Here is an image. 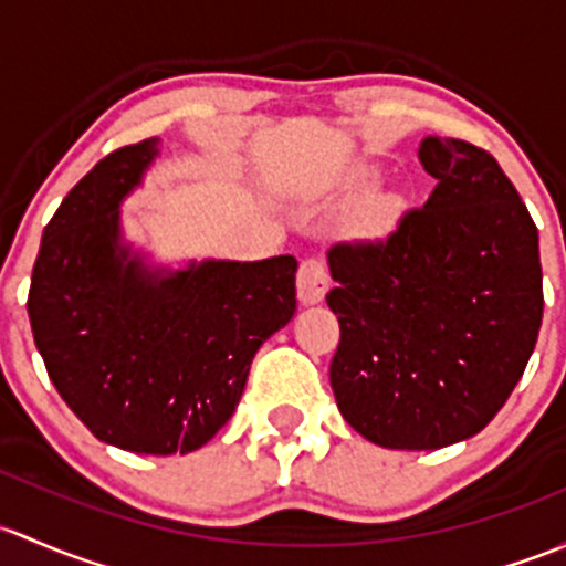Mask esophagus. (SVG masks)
Returning <instances> with one entry per match:
<instances>
[{
	"label": "esophagus",
	"mask_w": 566,
	"mask_h": 566,
	"mask_svg": "<svg viewBox=\"0 0 566 566\" xmlns=\"http://www.w3.org/2000/svg\"><path fill=\"white\" fill-rule=\"evenodd\" d=\"M329 291V272L322 259H305L296 272V296L302 305H318Z\"/></svg>",
	"instance_id": "esophagus-1"
}]
</instances>
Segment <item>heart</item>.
<instances>
[{"label":"heart","mask_w":566,"mask_h":566,"mask_svg":"<svg viewBox=\"0 0 566 566\" xmlns=\"http://www.w3.org/2000/svg\"><path fill=\"white\" fill-rule=\"evenodd\" d=\"M378 182V171L373 166H357L348 168L343 177L335 179L329 190H326V203H335V207H352L354 201H359L365 195L370 193ZM406 214V201L398 193H389V190H381V193H373L363 203H359L357 226L368 234H392L400 226Z\"/></svg>","instance_id":"heart-1"}]
</instances>
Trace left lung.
<instances>
[{
    "label": "left lung",
    "mask_w": 566,
    "mask_h": 566,
    "mask_svg": "<svg viewBox=\"0 0 566 566\" xmlns=\"http://www.w3.org/2000/svg\"><path fill=\"white\" fill-rule=\"evenodd\" d=\"M436 179L384 242L326 253L340 322L329 384L343 419L387 450L480 433L526 370L543 324L539 234L485 149L428 136Z\"/></svg>",
    "instance_id": "1"
}]
</instances>
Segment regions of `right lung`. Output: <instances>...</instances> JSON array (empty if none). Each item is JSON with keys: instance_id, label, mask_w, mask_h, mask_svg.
Returning <instances> with one entry per match:
<instances>
[{"instance_id": "1", "label": "right lung", "mask_w": 566, "mask_h": 566, "mask_svg": "<svg viewBox=\"0 0 566 566\" xmlns=\"http://www.w3.org/2000/svg\"><path fill=\"white\" fill-rule=\"evenodd\" d=\"M157 155L160 138L116 149L70 190L27 311L56 392L97 439L185 455L229 422L261 343L294 318L296 259L155 264L125 240L122 201Z\"/></svg>"}]
</instances>
